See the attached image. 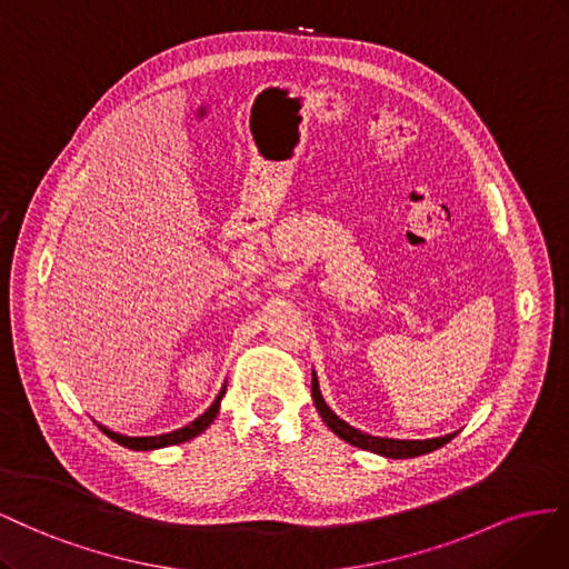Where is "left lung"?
Listing matches in <instances>:
<instances>
[{"instance_id":"left-lung-1","label":"left lung","mask_w":569,"mask_h":569,"mask_svg":"<svg viewBox=\"0 0 569 569\" xmlns=\"http://www.w3.org/2000/svg\"><path fill=\"white\" fill-rule=\"evenodd\" d=\"M312 398H315V405H317V412L321 415L323 421H327V427L338 438H343V441L350 443V446L377 452V456H383V458H396V460H400V458H417V456H425V452H431L436 448L446 446L450 438H456V433H448V436H438V438H427V441H400V438H381V436H371V433H365L360 429H355V427L348 425V421L340 419L329 408L327 400L321 398L319 381H317L315 371H312Z\"/></svg>"}]
</instances>
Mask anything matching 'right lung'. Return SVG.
<instances>
[{"mask_svg":"<svg viewBox=\"0 0 569 569\" xmlns=\"http://www.w3.org/2000/svg\"><path fill=\"white\" fill-rule=\"evenodd\" d=\"M223 393H226V386L221 388L219 396L214 398V402L209 405V408L204 410V415H200L198 419L190 421L188 427H183V429H176V431H169V433H159V436H123V433L111 431V429H107V427H102V425H97V427H100V429L111 438V441H117L119 446H123V448H131V450H154V448L176 446V443L190 441V438H194L198 433H202L209 425H212V421H214V419H217V415H219V405H221Z\"/></svg>","mask_w":569,"mask_h":569,"instance_id":"right-lung-1","label":"right lung"}]
</instances>
